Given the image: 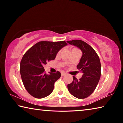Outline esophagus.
Segmentation results:
<instances>
[{
  "label": "esophagus",
  "mask_w": 123,
  "mask_h": 123,
  "mask_svg": "<svg viewBox=\"0 0 123 123\" xmlns=\"http://www.w3.org/2000/svg\"><path fill=\"white\" fill-rule=\"evenodd\" d=\"M65 75H66V73H64V72H61V76H64Z\"/></svg>",
  "instance_id": "34e87169"
}]
</instances>
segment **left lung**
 I'll return each instance as SVG.
<instances>
[{"mask_svg":"<svg viewBox=\"0 0 123 123\" xmlns=\"http://www.w3.org/2000/svg\"><path fill=\"white\" fill-rule=\"evenodd\" d=\"M67 43L79 48L82 53L77 68L81 72L82 78L78 80L73 76V80L67 87L69 93L78 99L89 97L95 90L101 75V63L99 57L92 47L85 42L74 39Z\"/></svg>","mask_w":123,"mask_h":123,"instance_id":"obj_1","label":"left lung"}]
</instances>
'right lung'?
<instances>
[{"instance_id": "right-lung-1", "label": "right lung", "mask_w": 123, "mask_h": 123, "mask_svg": "<svg viewBox=\"0 0 123 123\" xmlns=\"http://www.w3.org/2000/svg\"><path fill=\"white\" fill-rule=\"evenodd\" d=\"M67 45L65 41L39 42L23 55L20 73L25 88L32 97L43 98L53 91L54 84L61 77V73L57 72L46 74L44 66L55 59L60 50Z\"/></svg>"}]
</instances>
